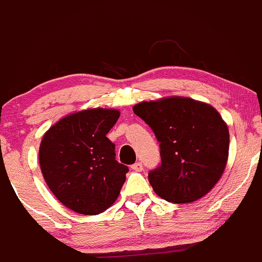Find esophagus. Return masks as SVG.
Returning a JSON list of instances; mask_svg holds the SVG:
<instances>
[{"label": "esophagus", "instance_id": "obj_1", "mask_svg": "<svg viewBox=\"0 0 262 262\" xmlns=\"http://www.w3.org/2000/svg\"><path fill=\"white\" fill-rule=\"evenodd\" d=\"M132 169H133L134 171H142V170H143V165H142V162H136V164L132 165Z\"/></svg>", "mask_w": 262, "mask_h": 262}]
</instances>
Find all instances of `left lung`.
I'll list each match as a JSON object with an SVG mask.
<instances>
[{"mask_svg": "<svg viewBox=\"0 0 262 262\" xmlns=\"http://www.w3.org/2000/svg\"><path fill=\"white\" fill-rule=\"evenodd\" d=\"M160 142L161 165L148 174L155 193L171 204L202 199L224 172L229 129L209 103L189 97H164L134 105Z\"/></svg>", "mask_w": 262, "mask_h": 262, "instance_id": "obj_1", "label": "left lung"}]
</instances>
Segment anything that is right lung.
Wrapping results in <instances>:
<instances>
[{
  "label": "right lung",
  "instance_id": "right-lung-1",
  "mask_svg": "<svg viewBox=\"0 0 262 262\" xmlns=\"http://www.w3.org/2000/svg\"><path fill=\"white\" fill-rule=\"evenodd\" d=\"M120 111L88 108L60 119L39 146L43 178L56 199L82 215L106 211L119 197L128 166L115 160V144L106 137Z\"/></svg>",
  "mask_w": 262,
  "mask_h": 262
}]
</instances>
